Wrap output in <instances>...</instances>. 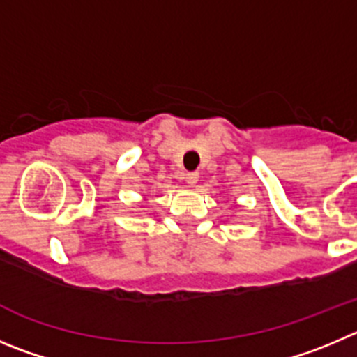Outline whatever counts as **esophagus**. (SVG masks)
I'll list each match as a JSON object with an SVG mask.
<instances>
[{
  "label": "esophagus",
  "mask_w": 357,
  "mask_h": 357,
  "mask_svg": "<svg viewBox=\"0 0 357 357\" xmlns=\"http://www.w3.org/2000/svg\"><path fill=\"white\" fill-rule=\"evenodd\" d=\"M185 181L188 183L190 186H194L195 183L199 181V172H188V174H186V178H185Z\"/></svg>",
  "instance_id": "esophagus-1"
}]
</instances>
